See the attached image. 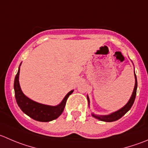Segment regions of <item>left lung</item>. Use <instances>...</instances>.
Here are the masks:
<instances>
[{
  "instance_id": "8db88e82",
  "label": "left lung",
  "mask_w": 148,
  "mask_h": 148,
  "mask_svg": "<svg viewBox=\"0 0 148 148\" xmlns=\"http://www.w3.org/2000/svg\"><path fill=\"white\" fill-rule=\"evenodd\" d=\"M134 79H135V84H134V90L132 92V94L131 97L129 100V101L127 102V104L122 107L121 108H120L119 110H116L115 112H113L111 114H108V115H97V114H95L93 113H92V116L94 118L100 120L102 121H106V122H112V121H115L119 120V119H121L123 116L125 114H127L129 110H130V108L132 106L133 103H134V100H135L136 97V94H137V77H136L135 72H134ZM87 100H88V105L89 107H90V98H89V96L87 95Z\"/></svg>"
}]
</instances>
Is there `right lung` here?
Returning <instances> with one entry per match:
<instances>
[{
  "label": "right lung",
  "mask_w": 148,
  "mask_h": 148,
  "mask_svg": "<svg viewBox=\"0 0 148 148\" xmlns=\"http://www.w3.org/2000/svg\"><path fill=\"white\" fill-rule=\"evenodd\" d=\"M20 64L18 67V72L15 77L14 84V92L16 103L18 107L21 108L23 112L30 118L33 119L35 121H41V122H48L53 121L61 116L65 108L66 103L69 96L74 92V90L69 92L62 101L57 106H48V105L42 104L31 100L23 93L19 84V72H20Z\"/></svg>",
  "instance_id": "1"
}]
</instances>
